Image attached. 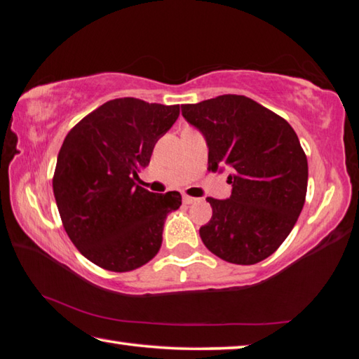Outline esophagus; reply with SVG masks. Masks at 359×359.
Returning <instances> with one entry per match:
<instances>
[{"instance_id": "obj_1", "label": "esophagus", "mask_w": 359, "mask_h": 359, "mask_svg": "<svg viewBox=\"0 0 359 359\" xmlns=\"http://www.w3.org/2000/svg\"><path fill=\"white\" fill-rule=\"evenodd\" d=\"M184 203L193 204V203H196V198H191V196H188V194H184Z\"/></svg>"}]
</instances>
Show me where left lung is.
<instances>
[{"label":"left lung","instance_id":"left-lung-1","mask_svg":"<svg viewBox=\"0 0 359 359\" xmlns=\"http://www.w3.org/2000/svg\"><path fill=\"white\" fill-rule=\"evenodd\" d=\"M203 133L209 171L228 168V199L208 198L212 218L199 228L204 245L228 263L255 264L288 238L307 193V156L280 115L242 95L182 104Z\"/></svg>","mask_w":359,"mask_h":359}]
</instances>
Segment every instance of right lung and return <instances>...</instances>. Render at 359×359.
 I'll list each match as a JSON object with an SVG mask.
<instances>
[{"label": "right lung", "instance_id": "obj_1", "mask_svg": "<svg viewBox=\"0 0 359 359\" xmlns=\"http://www.w3.org/2000/svg\"><path fill=\"white\" fill-rule=\"evenodd\" d=\"M179 114V104L117 98L65 137L52 180L57 208L72 244L102 269H137L160 250L166 217L182 196L151 193L136 180Z\"/></svg>", "mask_w": 359, "mask_h": 359}]
</instances>
